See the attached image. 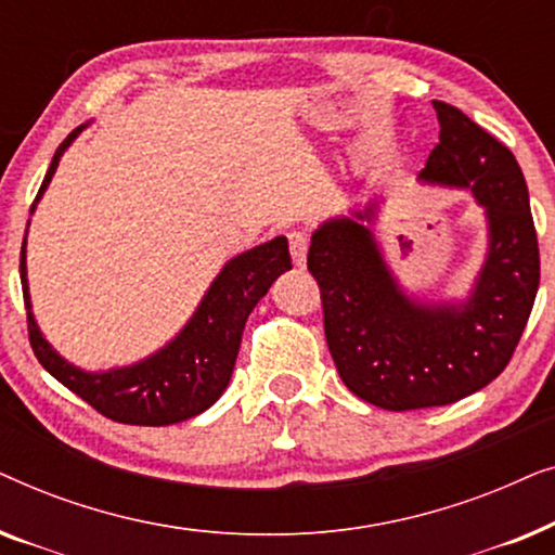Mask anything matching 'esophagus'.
I'll return each instance as SVG.
<instances>
[{
	"label": "esophagus",
	"mask_w": 555,
	"mask_h": 555,
	"mask_svg": "<svg viewBox=\"0 0 555 555\" xmlns=\"http://www.w3.org/2000/svg\"><path fill=\"white\" fill-rule=\"evenodd\" d=\"M291 255L293 262L302 268L308 257V234L306 232H291Z\"/></svg>",
	"instance_id": "34e87169"
}]
</instances>
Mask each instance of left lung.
<instances>
[{
    "label": "left lung",
    "instance_id": "1",
    "mask_svg": "<svg viewBox=\"0 0 555 555\" xmlns=\"http://www.w3.org/2000/svg\"><path fill=\"white\" fill-rule=\"evenodd\" d=\"M431 105L439 143L420 181L469 192L488 224V253L465 298L406 293L371 232L382 196L325 219L308 249L338 374L356 397L389 412L452 404L503 374L541 280L526 177L511 149L454 105Z\"/></svg>",
    "mask_w": 555,
    "mask_h": 555
}]
</instances>
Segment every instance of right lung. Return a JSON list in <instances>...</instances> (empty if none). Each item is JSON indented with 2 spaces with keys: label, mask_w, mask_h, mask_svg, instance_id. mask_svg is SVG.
<instances>
[{
  "label": "right lung",
  "mask_w": 555,
  "mask_h": 555,
  "mask_svg": "<svg viewBox=\"0 0 555 555\" xmlns=\"http://www.w3.org/2000/svg\"><path fill=\"white\" fill-rule=\"evenodd\" d=\"M82 124L60 143L52 156L50 169L44 173L40 192L35 196L33 211L42 199L44 189L55 177L57 164L67 146L82 133ZM29 227V222H27ZM27 237L22 242L20 278L22 295L27 308L29 344L37 361L50 371L60 384L88 401L95 412L113 422L141 424V427H166L202 414L230 384L234 361L242 344V331L253 308L260 302L270 285L293 268L287 240L275 237L264 245H257L247 253L232 257L211 280L194 315L184 328L173 336L164 348L146 359L108 371H86L63 359L42 336L35 321L33 300L27 285Z\"/></svg>",
  "instance_id": "obj_1"
}]
</instances>
